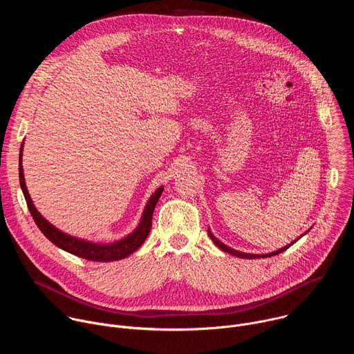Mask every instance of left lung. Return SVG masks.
Segmentation results:
<instances>
[{
  "instance_id": "1",
  "label": "left lung",
  "mask_w": 354,
  "mask_h": 354,
  "mask_svg": "<svg viewBox=\"0 0 354 354\" xmlns=\"http://www.w3.org/2000/svg\"><path fill=\"white\" fill-rule=\"evenodd\" d=\"M209 235H210V238L213 239V242L220 248V249H223L224 252H228V254H231V255H234V257H238V258H245V259H258V258H269V257H274V255H277V254H280V252H283V250H286L287 248H290L294 242H291L288 246H284V248H281V249H279V250H276V252H272V254H268V255H250V254H243V252H238V250H235V249H231V248H228L227 245H224L223 242H220L210 231H209Z\"/></svg>"
}]
</instances>
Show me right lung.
<instances>
[{
    "instance_id": "right-lung-1",
    "label": "right lung",
    "mask_w": 354,
    "mask_h": 354,
    "mask_svg": "<svg viewBox=\"0 0 354 354\" xmlns=\"http://www.w3.org/2000/svg\"><path fill=\"white\" fill-rule=\"evenodd\" d=\"M21 153H22V148H21ZM19 156H22V154H19ZM19 182H21V187H22V192H24V196H25V200H26L28 209H29L36 225L43 232V235L48 241H52L55 245H57L59 248L64 249L66 252H70V254H73L75 257H80V258L86 259V261H93V262H113V261L123 259V258L131 255L134 250H137L142 245V242L147 239V236L151 231L153 213H154V209L157 206V201L160 200V196L164 190L162 187H160L153 196H151V198L148 200V205L144 210L141 223L131 235H129L127 238H124L119 242H115V243L100 245V243H92V242H86V241L70 236V235L59 231L57 228H55L52 224L47 223L40 216V213L33 206L30 196L28 193L21 164H19Z\"/></svg>"
}]
</instances>
